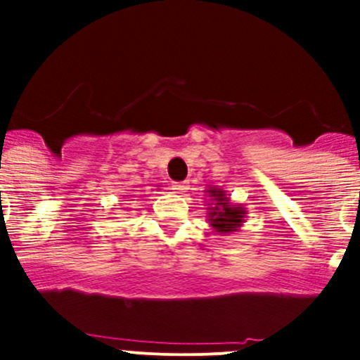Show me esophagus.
I'll use <instances>...</instances> for the list:
<instances>
[{"mask_svg": "<svg viewBox=\"0 0 360 360\" xmlns=\"http://www.w3.org/2000/svg\"><path fill=\"white\" fill-rule=\"evenodd\" d=\"M187 189H189V186H187V182L173 184V191H174V193H176V195H186Z\"/></svg>", "mask_w": 360, "mask_h": 360, "instance_id": "34e87169", "label": "esophagus"}]
</instances>
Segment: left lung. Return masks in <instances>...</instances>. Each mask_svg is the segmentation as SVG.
<instances>
[{
  "label": "left lung",
  "mask_w": 360,
  "mask_h": 360,
  "mask_svg": "<svg viewBox=\"0 0 360 360\" xmlns=\"http://www.w3.org/2000/svg\"><path fill=\"white\" fill-rule=\"evenodd\" d=\"M203 193L212 202L211 207H207V219L214 232L227 236V234L240 231L247 218V209L241 203H232L231 195L221 187H207V191H203Z\"/></svg>",
  "instance_id": "8db88e82"
}]
</instances>
